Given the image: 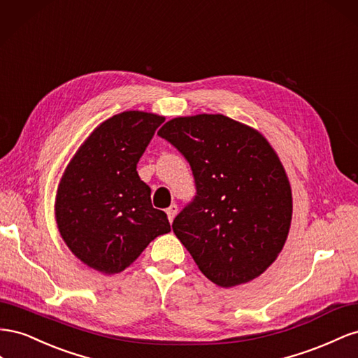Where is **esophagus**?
Returning a JSON list of instances; mask_svg holds the SVG:
<instances>
[{"instance_id": "esophagus-1", "label": "esophagus", "mask_w": 358, "mask_h": 358, "mask_svg": "<svg viewBox=\"0 0 358 358\" xmlns=\"http://www.w3.org/2000/svg\"><path fill=\"white\" fill-rule=\"evenodd\" d=\"M177 213H178V207L176 206V203H172V206L166 210V214H168V219H169V222H172L173 219H176Z\"/></svg>"}]
</instances>
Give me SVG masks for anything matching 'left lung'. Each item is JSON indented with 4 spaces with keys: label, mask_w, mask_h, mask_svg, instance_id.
<instances>
[{
    "label": "left lung",
    "mask_w": 358,
    "mask_h": 358,
    "mask_svg": "<svg viewBox=\"0 0 358 358\" xmlns=\"http://www.w3.org/2000/svg\"><path fill=\"white\" fill-rule=\"evenodd\" d=\"M157 135L195 177L196 196L172 223L177 238L217 287L257 279L279 257L292 219L289 180L270 142L222 114L172 118Z\"/></svg>",
    "instance_id": "8db88e82"
}]
</instances>
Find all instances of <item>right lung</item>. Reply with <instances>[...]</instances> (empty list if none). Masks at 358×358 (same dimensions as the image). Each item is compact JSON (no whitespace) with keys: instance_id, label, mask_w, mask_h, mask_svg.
<instances>
[{"instance_id":"right-lung-1","label":"right lung","mask_w":358,"mask_h":358,"mask_svg":"<svg viewBox=\"0 0 358 358\" xmlns=\"http://www.w3.org/2000/svg\"><path fill=\"white\" fill-rule=\"evenodd\" d=\"M163 121L144 110L110 117L66 166L55 198L57 227L71 253L90 268L120 273L171 231L165 211L152 208L151 189L136 171Z\"/></svg>"}]
</instances>
